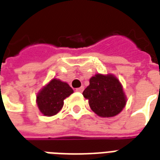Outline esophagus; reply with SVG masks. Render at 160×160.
Wrapping results in <instances>:
<instances>
[{"label":"esophagus","instance_id":"obj_1","mask_svg":"<svg viewBox=\"0 0 160 160\" xmlns=\"http://www.w3.org/2000/svg\"><path fill=\"white\" fill-rule=\"evenodd\" d=\"M84 91V86H81V87H79V88H77L76 92H82Z\"/></svg>","mask_w":160,"mask_h":160}]
</instances>
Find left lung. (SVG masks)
<instances>
[{
    "instance_id": "8db88e82",
    "label": "left lung",
    "mask_w": 160,
    "mask_h": 160,
    "mask_svg": "<svg viewBox=\"0 0 160 160\" xmlns=\"http://www.w3.org/2000/svg\"><path fill=\"white\" fill-rule=\"evenodd\" d=\"M93 112L101 117H113L120 113L126 102L121 84L112 74H96L83 92Z\"/></svg>"
}]
</instances>
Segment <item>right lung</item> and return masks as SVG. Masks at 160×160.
<instances>
[{
    "mask_svg": "<svg viewBox=\"0 0 160 160\" xmlns=\"http://www.w3.org/2000/svg\"><path fill=\"white\" fill-rule=\"evenodd\" d=\"M74 92L68 84L53 79L38 93L37 105L46 116H52L63 106V100Z\"/></svg>",
    "mask_w": 160,
    "mask_h": 160,
    "instance_id": "obj_1",
    "label": "right lung"
}]
</instances>
